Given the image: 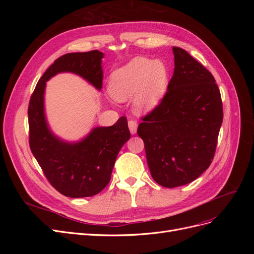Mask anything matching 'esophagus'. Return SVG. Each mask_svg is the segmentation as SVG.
<instances>
[{
	"label": "esophagus",
	"instance_id": "obj_1",
	"mask_svg": "<svg viewBox=\"0 0 254 254\" xmlns=\"http://www.w3.org/2000/svg\"><path fill=\"white\" fill-rule=\"evenodd\" d=\"M128 127H129V130H130V132H131V134H134L136 132V128H137V124H136L135 120H129Z\"/></svg>",
	"mask_w": 254,
	"mask_h": 254
}]
</instances>
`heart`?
Returning <instances> with one entry per match:
<instances>
[{"instance_id": "b5f03b06", "label": "heart", "mask_w": 254, "mask_h": 254, "mask_svg": "<svg viewBox=\"0 0 254 254\" xmlns=\"http://www.w3.org/2000/svg\"><path fill=\"white\" fill-rule=\"evenodd\" d=\"M167 83L168 71L162 61L136 57L111 74L109 88L119 101L134 96L136 108L147 110L162 98Z\"/></svg>"}]
</instances>
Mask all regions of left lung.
<instances>
[{
	"label": "left lung",
	"mask_w": 254,
	"mask_h": 254,
	"mask_svg": "<svg viewBox=\"0 0 254 254\" xmlns=\"http://www.w3.org/2000/svg\"><path fill=\"white\" fill-rule=\"evenodd\" d=\"M173 52L166 93L137 127L153 180L170 189L194 181L211 165L224 118L211 72L183 49Z\"/></svg>",
	"instance_id": "8db88e82"
}]
</instances>
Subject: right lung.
Instances as JSON below:
<instances>
[{
  "instance_id": "obj_1",
  "label": "right lung",
  "mask_w": 254,
  "mask_h": 254,
  "mask_svg": "<svg viewBox=\"0 0 254 254\" xmlns=\"http://www.w3.org/2000/svg\"><path fill=\"white\" fill-rule=\"evenodd\" d=\"M103 57L104 54L97 50L68 53L59 57L42 75L29 99L30 150L51 186L66 197H91L107 187L119 151L129 140L130 131L127 119L122 117L113 126L93 129L79 143L60 141L52 134L45 122V82L57 73L72 72L101 90Z\"/></svg>"
}]
</instances>
